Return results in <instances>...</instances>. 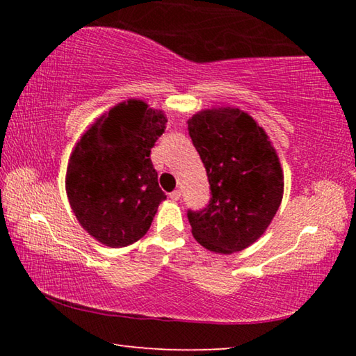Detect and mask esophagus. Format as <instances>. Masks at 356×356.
<instances>
[{
  "label": "esophagus",
  "mask_w": 356,
  "mask_h": 356,
  "mask_svg": "<svg viewBox=\"0 0 356 356\" xmlns=\"http://www.w3.org/2000/svg\"><path fill=\"white\" fill-rule=\"evenodd\" d=\"M180 196H182V193H180V190H174L170 193V200L172 201H179Z\"/></svg>",
  "instance_id": "obj_1"
}]
</instances>
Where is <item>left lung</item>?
<instances>
[{
  "label": "left lung",
  "instance_id": "obj_1",
  "mask_svg": "<svg viewBox=\"0 0 356 356\" xmlns=\"http://www.w3.org/2000/svg\"><path fill=\"white\" fill-rule=\"evenodd\" d=\"M188 134L212 195L207 207L186 213L193 237L220 254L248 248L282 201L284 176L275 147L248 113L231 106L196 113Z\"/></svg>",
  "mask_w": 356,
  "mask_h": 356
}]
</instances>
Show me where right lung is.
<instances>
[{
  "label": "right lung",
  "instance_id": "1",
  "mask_svg": "<svg viewBox=\"0 0 356 356\" xmlns=\"http://www.w3.org/2000/svg\"><path fill=\"white\" fill-rule=\"evenodd\" d=\"M166 122L163 111L129 99L102 114L76 143L65 191L78 222L100 243L120 248L138 242L166 200L150 161Z\"/></svg>",
  "mask_w": 356,
  "mask_h": 356
}]
</instances>
